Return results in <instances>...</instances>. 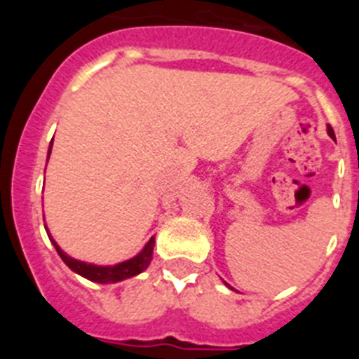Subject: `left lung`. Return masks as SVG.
<instances>
[{"mask_svg":"<svg viewBox=\"0 0 359 359\" xmlns=\"http://www.w3.org/2000/svg\"><path fill=\"white\" fill-rule=\"evenodd\" d=\"M327 131H329V135L334 136V133H332V128H327Z\"/></svg>","mask_w":359,"mask_h":359,"instance_id":"obj_1","label":"left lung"}]
</instances>
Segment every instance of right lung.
I'll return each mask as SVG.
<instances>
[{
    "instance_id": "1",
    "label": "right lung",
    "mask_w": 359,
    "mask_h": 359,
    "mask_svg": "<svg viewBox=\"0 0 359 359\" xmlns=\"http://www.w3.org/2000/svg\"><path fill=\"white\" fill-rule=\"evenodd\" d=\"M50 152H52V144H50ZM48 152V156H50ZM53 246H55L57 253L61 255L62 261L66 262L69 269H73L75 273L82 275L86 277L88 280H93L98 282V284H109V282H118L123 280V278H129V277H135V275L142 273L149 264H151V259H152V250H154V237H151L147 244H145V248L142 250L140 253L133 259L126 262H120L116 266H95V264H86V262L81 261H75L72 257L66 255L59 246L55 244V241L52 239Z\"/></svg>"
}]
</instances>
